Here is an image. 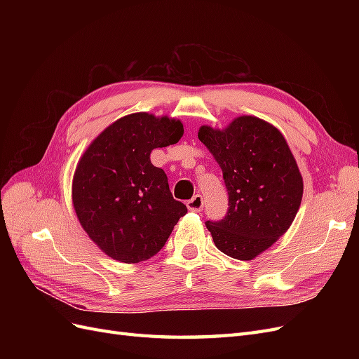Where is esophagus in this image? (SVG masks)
Listing matches in <instances>:
<instances>
[{"label":"esophagus","mask_w":359,"mask_h":359,"mask_svg":"<svg viewBox=\"0 0 359 359\" xmlns=\"http://www.w3.org/2000/svg\"><path fill=\"white\" fill-rule=\"evenodd\" d=\"M187 208L191 212H201L203 208V198L201 194H196V196H193L189 202H187Z\"/></svg>","instance_id":"1"}]
</instances>
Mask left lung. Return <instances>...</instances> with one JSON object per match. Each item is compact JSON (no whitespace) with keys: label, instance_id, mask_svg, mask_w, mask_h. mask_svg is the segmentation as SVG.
I'll return each mask as SVG.
<instances>
[{"label":"left lung","instance_id":"1","mask_svg":"<svg viewBox=\"0 0 359 359\" xmlns=\"http://www.w3.org/2000/svg\"><path fill=\"white\" fill-rule=\"evenodd\" d=\"M198 137L223 170L229 208L205 222L224 255L252 260L283 235L298 212L302 177L286 139L269 123L240 116L226 130L202 126Z\"/></svg>","mask_w":359,"mask_h":359}]
</instances>
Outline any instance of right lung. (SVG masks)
Listing matches in <instances>:
<instances>
[{
	"label": "right lung",
	"mask_w": 359,
	"mask_h": 359,
	"mask_svg": "<svg viewBox=\"0 0 359 359\" xmlns=\"http://www.w3.org/2000/svg\"><path fill=\"white\" fill-rule=\"evenodd\" d=\"M178 119L132 114L107 127L85 151L73 178V205L91 240L124 264L157 255L187 206L175 201L151 151L177 144Z\"/></svg>",
	"instance_id": "1"
}]
</instances>
